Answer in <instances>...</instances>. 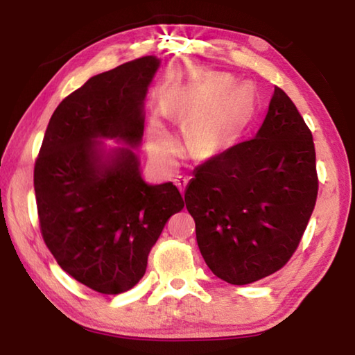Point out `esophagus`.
Returning <instances> with one entry per match:
<instances>
[{"mask_svg":"<svg viewBox=\"0 0 355 355\" xmlns=\"http://www.w3.org/2000/svg\"><path fill=\"white\" fill-rule=\"evenodd\" d=\"M188 183H189L188 177H177L175 178V184H177V188L180 189L182 194H184V189H186V186H188Z\"/></svg>","mask_w":355,"mask_h":355,"instance_id":"1","label":"esophagus"}]
</instances>
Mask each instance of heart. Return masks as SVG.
Masks as SVG:
<instances>
[{"label":"heart","mask_w":355,"mask_h":355,"mask_svg":"<svg viewBox=\"0 0 355 355\" xmlns=\"http://www.w3.org/2000/svg\"><path fill=\"white\" fill-rule=\"evenodd\" d=\"M220 84L227 86L228 81L222 78ZM244 105V91L238 87L225 95L220 103L205 116L199 117L200 107H188L184 111V117L191 122L188 128V147L191 155L194 158H208L224 148L228 141V133H230V123L233 119L239 116ZM150 148L156 158L166 163L175 161L180 152L177 137L158 119H155L150 127Z\"/></svg>","instance_id":"1"}]
</instances>
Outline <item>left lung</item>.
Returning a JSON list of instances; mask_svg holds the SVG:
<instances>
[{
	"mask_svg": "<svg viewBox=\"0 0 355 355\" xmlns=\"http://www.w3.org/2000/svg\"><path fill=\"white\" fill-rule=\"evenodd\" d=\"M184 202L214 275L248 285L290 261L318 197L311 131L280 87L255 137L197 167Z\"/></svg>",
	"mask_w": 355,
	"mask_h": 355,
	"instance_id": "1",
	"label": "left lung"
}]
</instances>
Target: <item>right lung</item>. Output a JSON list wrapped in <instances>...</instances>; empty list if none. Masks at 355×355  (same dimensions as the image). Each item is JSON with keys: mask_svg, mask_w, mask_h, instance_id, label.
Masks as SVG:
<instances>
[{"mask_svg": "<svg viewBox=\"0 0 355 355\" xmlns=\"http://www.w3.org/2000/svg\"><path fill=\"white\" fill-rule=\"evenodd\" d=\"M159 59L144 56L92 76L65 97L34 164L42 238L59 266L84 286L120 294L139 282L148 254L183 197L172 183L147 184L131 148L101 161L95 137L131 147L144 133V98Z\"/></svg>", "mask_w": 355, "mask_h": 355, "instance_id": "add662e5", "label": "right lung"}]
</instances>
